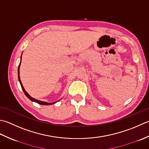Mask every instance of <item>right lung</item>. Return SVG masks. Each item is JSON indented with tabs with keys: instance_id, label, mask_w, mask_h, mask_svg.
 Masks as SVG:
<instances>
[{
	"instance_id": "1",
	"label": "right lung",
	"mask_w": 149,
	"mask_h": 149,
	"mask_svg": "<svg viewBox=\"0 0 149 149\" xmlns=\"http://www.w3.org/2000/svg\"><path fill=\"white\" fill-rule=\"evenodd\" d=\"M21 57H22V56H21ZM20 62H21V60H20ZM20 64H19V68H18V78H19V82H20V86H21V87H22V90H23V91H24V94H25V95L28 97V98L30 100H31V101H33V102H36V103H37V104H40V105H51V104H55L56 102H53V103H47V102H42V101H40V100H36V99H35V98H32V97L30 96L29 94L27 93L26 91V90L24 89V87H23V86H22V82H21V80H20V72H19V70H20Z\"/></svg>"
}]
</instances>
